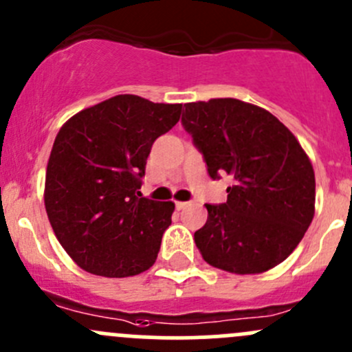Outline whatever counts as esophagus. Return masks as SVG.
<instances>
[{
	"label": "esophagus",
	"mask_w": 352,
	"mask_h": 352,
	"mask_svg": "<svg viewBox=\"0 0 352 352\" xmlns=\"http://www.w3.org/2000/svg\"><path fill=\"white\" fill-rule=\"evenodd\" d=\"M186 206H188L186 201H176V208L177 210H183V208H186Z\"/></svg>",
	"instance_id": "34e87169"
}]
</instances>
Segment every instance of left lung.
Wrapping results in <instances>:
<instances>
[{
	"label": "left lung",
	"instance_id": "obj_1",
	"mask_svg": "<svg viewBox=\"0 0 352 352\" xmlns=\"http://www.w3.org/2000/svg\"><path fill=\"white\" fill-rule=\"evenodd\" d=\"M181 123L208 175L230 176L227 201L205 205L195 232L203 259L235 274L273 270L295 251L315 213V175L307 152L274 115L235 98L186 103Z\"/></svg>",
	"mask_w": 352,
	"mask_h": 352
}]
</instances>
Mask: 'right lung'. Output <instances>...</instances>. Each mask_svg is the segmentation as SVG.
<instances>
[{"label":"right lung","mask_w":352,"mask_h":352,"mask_svg":"<svg viewBox=\"0 0 352 352\" xmlns=\"http://www.w3.org/2000/svg\"><path fill=\"white\" fill-rule=\"evenodd\" d=\"M181 108L118 95L60 126L43 201L57 241L88 273L135 276L157 259L175 203L144 198L140 177L152 144L176 125Z\"/></svg>","instance_id":"1"}]
</instances>
